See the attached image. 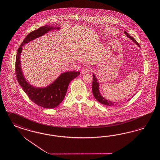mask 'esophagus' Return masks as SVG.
Listing matches in <instances>:
<instances>
[{
    "label": "esophagus",
    "mask_w": 160,
    "mask_h": 160,
    "mask_svg": "<svg viewBox=\"0 0 160 160\" xmlns=\"http://www.w3.org/2000/svg\"><path fill=\"white\" fill-rule=\"evenodd\" d=\"M81 71H82V74H86L87 72H88L89 71V69L88 67H84V68H83V69H82Z\"/></svg>",
    "instance_id": "esophagus-1"
}]
</instances>
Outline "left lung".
<instances>
[{"label":"left lung","mask_w":160,"mask_h":160,"mask_svg":"<svg viewBox=\"0 0 160 160\" xmlns=\"http://www.w3.org/2000/svg\"><path fill=\"white\" fill-rule=\"evenodd\" d=\"M124 32L128 38H129L131 40L135 43L137 45L139 46L140 47L139 44L138 43V42L136 41L135 39L133 37L130 36L126 31H125ZM93 82H92V92H93V94L94 95L95 98L98 101V102H100L101 104H104V105L107 106H114L115 105H116L117 104V102H110V101L106 100V98H104L101 95L100 93V91H99V83L98 82V79H97V78H96L94 74L93 75ZM129 99L127 100V102L129 101Z\"/></svg>","instance_id":"1"}]
</instances>
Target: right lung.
Wrapping results in <instances>:
<instances>
[{
    "mask_svg": "<svg viewBox=\"0 0 160 160\" xmlns=\"http://www.w3.org/2000/svg\"><path fill=\"white\" fill-rule=\"evenodd\" d=\"M56 28L59 29L60 27L53 28L52 26L45 25L29 33L18 49L16 58V74L19 84L32 102L39 106L47 108H55L62 102L65 98L70 82L78 77L80 72H66L61 74L49 86L37 88L30 85L25 80L21 68L20 55L22 49V46Z\"/></svg>",
    "mask_w": 160,
    "mask_h": 160,
    "instance_id": "obj_1",
    "label": "right lung"
}]
</instances>
